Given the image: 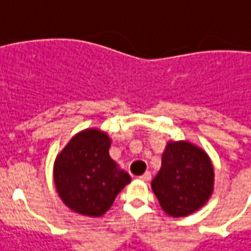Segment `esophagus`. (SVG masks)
<instances>
[{"label":"esophagus","instance_id":"34e87169","mask_svg":"<svg viewBox=\"0 0 251 251\" xmlns=\"http://www.w3.org/2000/svg\"><path fill=\"white\" fill-rule=\"evenodd\" d=\"M139 178L142 179V180H144V182H148V180H151V173L146 172L143 175H140Z\"/></svg>","mask_w":251,"mask_h":251}]
</instances>
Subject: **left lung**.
Segmentation results:
<instances>
[{
    "instance_id": "left-lung-1",
    "label": "left lung",
    "mask_w": 251,
    "mask_h": 251,
    "mask_svg": "<svg viewBox=\"0 0 251 251\" xmlns=\"http://www.w3.org/2000/svg\"><path fill=\"white\" fill-rule=\"evenodd\" d=\"M214 184V170L207 154L188 142L166 146L158 174L151 183L164 211L187 217L203 206Z\"/></svg>"
}]
</instances>
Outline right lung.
Returning <instances> with one entry per match:
<instances>
[{"instance_id":"add662e5","label":"right lung","mask_w":251,"mask_h":251,"mask_svg":"<svg viewBox=\"0 0 251 251\" xmlns=\"http://www.w3.org/2000/svg\"><path fill=\"white\" fill-rule=\"evenodd\" d=\"M105 132L89 129L69 140L54 166V180L67 206L87 217L109 210L116 196L131 178L109 157Z\"/></svg>"}]
</instances>
